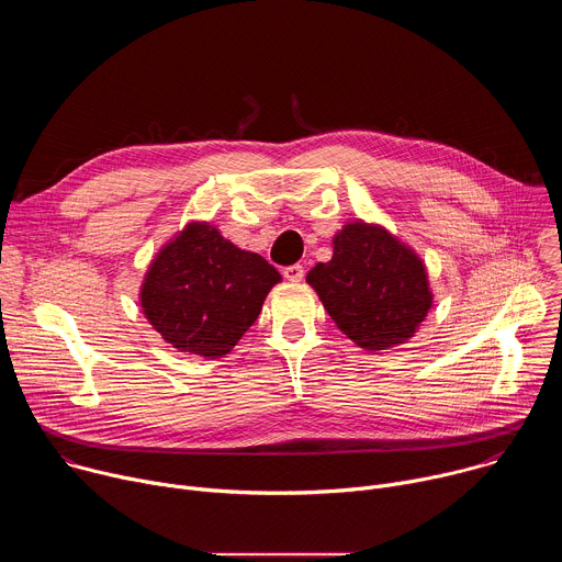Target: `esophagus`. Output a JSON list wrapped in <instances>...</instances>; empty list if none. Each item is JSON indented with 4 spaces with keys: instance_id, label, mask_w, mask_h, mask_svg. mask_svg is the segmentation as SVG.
Here are the masks:
<instances>
[{
    "instance_id": "34e87169",
    "label": "esophagus",
    "mask_w": 562,
    "mask_h": 562,
    "mask_svg": "<svg viewBox=\"0 0 562 562\" xmlns=\"http://www.w3.org/2000/svg\"><path fill=\"white\" fill-rule=\"evenodd\" d=\"M284 278H286L289 282H302V278H304V267H302V265H291V267H286V269H284Z\"/></svg>"
}]
</instances>
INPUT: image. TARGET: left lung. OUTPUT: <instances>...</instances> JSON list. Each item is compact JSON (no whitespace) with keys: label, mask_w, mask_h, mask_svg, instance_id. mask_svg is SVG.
I'll return each mask as SVG.
<instances>
[{"label":"left lung","mask_w":562,"mask_h":562,"mask_svg":"<svg viewBox=\"0 0 562 562\" xmlns=\"http://www.w3.org/2000/svg\"><path fill=\"white\" fill-rule=\"evenodd\" d=\"M334 256L306 282L336 327L364 351L409 342L434 306L423 258L375 222H347L334 235Z\"/></svg>","instance_id":"obj_1"}]
</instances>
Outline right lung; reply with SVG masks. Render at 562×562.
Listing matches in <instances>:
<instances>
[{"label":"right lung","mask_w":562,"mask_h":562,"mask_svg":"<svg viewBox=\"0 0 562 562\" xmlns=\"http://www.w3.org/2000/svg\"><path fill=\"white\" fill-rule=\"evenodd\" d=\"M282 276L262 256L226 239L206 220H191L150 260L139 306L171 347L222 358L256 323Z\"/></svg>","instance_id":"add662e5"}]
</instances>
